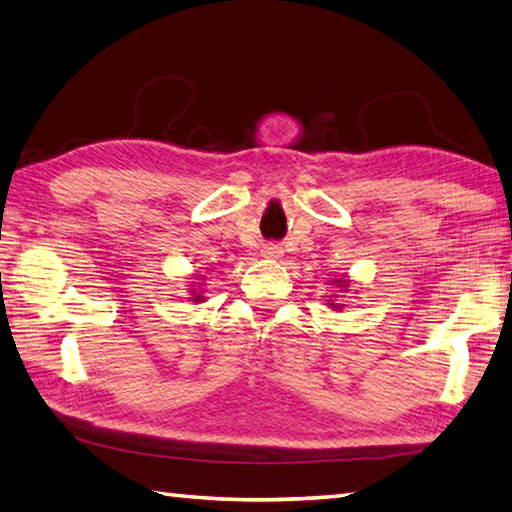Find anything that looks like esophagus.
Wrapping results in <instances>:
<instances>
[{
	"label": "esophagus",
	"instance_id": "34e87169",
	"mask_svg": "<svg viewBox=\"0 0 512 512\" xmlns=\"http://www.w3.org/2000/svg\"><path fill=\"white\" fill-rule=\"evenodd\" d=\"M282 247L278 243H265L263 245V256L265 258H280Z\"/></svg>",
	"mask_w": 512,
	"mask_h": 512
}]
</instances>
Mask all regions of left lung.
<instances>
[{
  "label": "left lung",
  "mask_w": 512,
  "mask_h": 512,
  "mask_svg": "<svg viewBox=\"0 0 512 512\" xmlns=\"http://www.w3.org/2000/svg\"><path fill=\"white\" fill-rule=\"evenodd\" d=\"M337 287H342V280H339V282H337Z\"/></svg>",
  "instance_id": "1"
}]
</instances>
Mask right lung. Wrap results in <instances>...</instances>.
Returning <instances> with one entry per match:
<instances>
[{
	"label": "right lung",
	"instance_id": "1",
	"mask_svg": "<svg viewBox=\"0 0 512 512\" xmlns=\"http://www.w3.org/2000/svg\"><path fill=\"white\" fill-rule=\"evenodd\" d=\"M195 300H199V298H195Z\"/></svg>",
	"mask_w": 512,
	"mask_h": 512
}]
</instances>
